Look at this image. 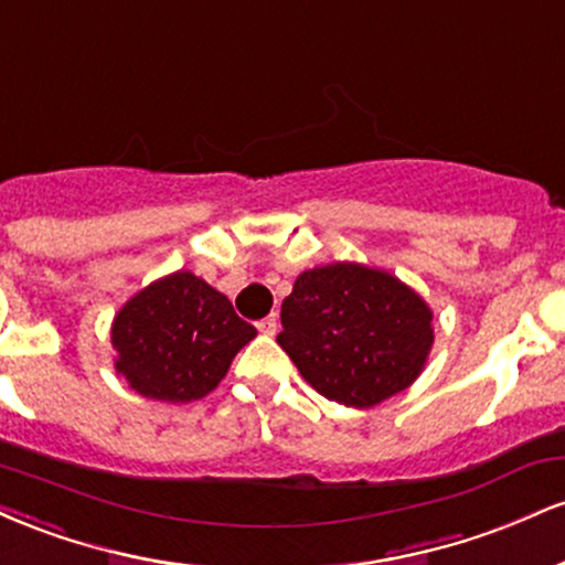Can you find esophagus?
Here are the masks:
<instances>
[{"instance_id": "34e87169", "label": "esophagus", "mask_w": 565, "mask_h": 565, "mask_svg": "<svg viewBox=\"0 0 565 565\" xmlns=\"http://www.w3.org/2000/svg\"><path fill=\"white\" fill-rule=\"evenodd\" d=\"M257 329H260V332H263V334L274 337V334L278 332V316H276V313H270V316H268V319L257 321Z\"/></svg>"}]
</instances>
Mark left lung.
<instances>
[{"instance_id": "1", "label": "left lung", "mask_w": 565, "mask_h": 565, "mask_svg": "<svg viewBox=\"0 0 565 565\" xmlns=\"http://www.w3.org/2000/svg\"><path fill=\"white\" fill-rule=\"evenodd\" d=\"M287 350L313 391L369 408L406 391L433 350V310L391 270L337 260L302 270L281 302Z\"/></svg>"}]
</instances>
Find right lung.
I'll use <instances>...</instances> for the list:
<instances>
[{"mask_svg": "<svg viewBox=\"0 0 565 565\" xmlns=\"http://www.w3.org/2000/svg\"><path fill=\"white\" fill-rule=\"evenodd\" d=\"M255 337L223 291L174 270L135 291L114 316V369L146 398L191 404L215 391Z\"/></svg>", "mask_w": 565, "mask_h": 565, "instance_id": "right-lung-1", "label": "right lung"}]
</instances>
